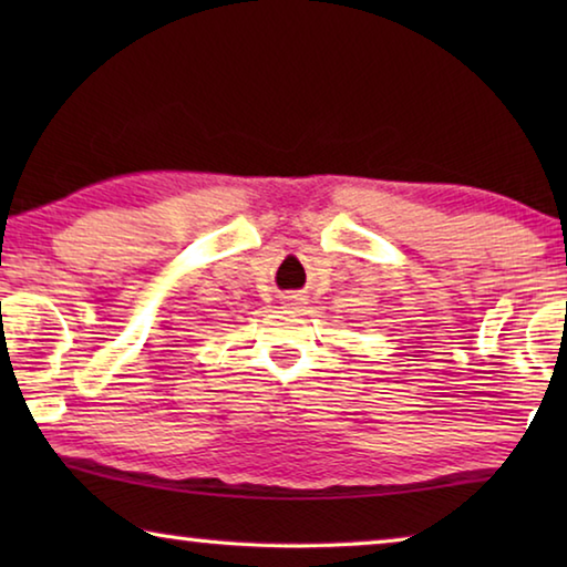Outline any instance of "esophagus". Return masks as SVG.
Wrapping results in <instances>:
<instances>
[{
  "mask_svg": "<svg viewBox=\"0 0 567 567\" xmlns=\"http://www.w3.org/2000/svg\"><path fill=\"white\" fill-rule=\"evenodd\" d=\"M302 302H305L302 295H287V297H285V305L292 307V310H297V307H300Z\"/></svg>",
  "mask_w": 567,
  "mask_h": 567,
  "instance_id": "esophagus-1",
  "label": "esophagus"
}]
</instances>
